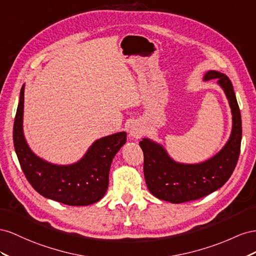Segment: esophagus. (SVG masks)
Listing matches in <instances>:
<instances>
[{"mask_svg":"<svg viewBox=\"0 0 256 256\" xmlns=\"http://www.w3.org/2000/svg\"><path fill=\"white\" fill-rule=\"evenodd\" d=\"M144 130L142 122L135 121L130 123V128H128V135L130 137H132L133 140H140V138L144 135Z\"/></svg>","mask_w":256,"mask_h":256,"instance_id":"34e87169","label":"esophagus"}]
</instances>
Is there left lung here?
<instances>
[{"label":"left lung","mask_w":256,"mask_h":256,"mask_svg":"<svg viewBox=\"0 0 256 256\" xmlns=\"http://www.w3.org/2000/svg\"><path fill=\"white\" fill-rule=\"evenodd\" d=\"M216 79L224 91L232 112V132L222 149L200 163L188 164L174 160L158 142L142 138L144 174L150 193L156 198L181 204L205 197L224 186L235 170L242 144V116L232 84L221 72L207 70L204 80Z\"/></svg>","instance_id":"1"}]
</instances>
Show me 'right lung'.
<instances>
[{"label":"right lung","instance_id":"obj_1","mask_svg":"<svg viewBox=\"0 0 256 256\" xmlns=\"http://www.w3.org/2000/svg\"><path fill=\"white\" fill-rule=\"evenodd\" d=\"M24 84L14 123V146L24 174L31 186L46 198L70 206H88L103 198L114 156L126 142V132L94 142L77 162L59 165L36 156L24 133Z\"/></svg>","mask_w":256,"mask_h":256}]
</instances>
